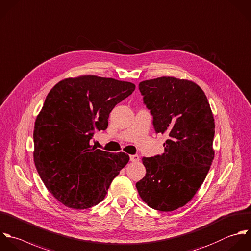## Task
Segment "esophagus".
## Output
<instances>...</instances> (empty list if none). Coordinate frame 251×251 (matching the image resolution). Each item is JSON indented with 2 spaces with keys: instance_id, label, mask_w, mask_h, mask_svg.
Returning <instances> with one entry per match:
<instances>
[{
  "instance_id": "34e87169",
  "label": "esophagus",
  "mask_w": 251,
  "mask_h": 251,
  "mask_svg": "<svg viewBox=\"0 0 251 251\" xmlns=\"http://www.w3.org/2000/svg\"><path fill=\"white\" fill-rule=\"evenodd\" d=\"M140 160V156L138 154H133V155H130V161L132 162H138Z\"/></svg>"
}]
</instances>
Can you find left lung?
I'll return each instance as SVG.
<instances>
[{"instance_id":"obj_1","label":"left lung","mask_w":251,"mask_h":251,"mask_svg":"<svg viewBox=\"0 0 251 251\" xmlns=\"http://www.w3.org/2000/svg\"><path fill=\"white\" fill-rule=\"evenodd\" d=\"M155 133H166L164 152L143 157L141 199L158 211L186 205L202 185L214 158L213 114L201 88L188 80L160 77L139 84Z\"/></svg>"}]
</instances>
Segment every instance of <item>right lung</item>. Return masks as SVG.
<instances>
[{
    "label": "right lung",
    "mask_w": 251,
    "mask_h": 251,
    "mask_svg": "<svg viewBox=\"0 0 251 251\" xmlns=\"http://www.w3.org/2000/svg\"><path fill=\"white\" fill-rule=\"evenodd\" d=\"M134 90L130 82L87 75L64 79L48 94L35 122L33 155L46 188L63 205H97L128 163V154L96 149L90 141Z\"/></svg>",
    "instance_id": "add662e5"
}]
</instances>
